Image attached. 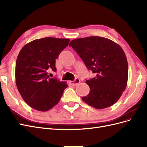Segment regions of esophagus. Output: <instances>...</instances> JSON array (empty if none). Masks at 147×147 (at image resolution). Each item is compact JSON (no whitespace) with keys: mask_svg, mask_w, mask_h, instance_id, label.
Returning <instances> with one entry per match:
<instances>
[{"mask_svg":"<svg viewBox=\"0 0 147 147\" xmlns=\"http://www.w3.org/2000/svg\"><path fill=\"white\" fill-rule=\"evenodd\" d=\"M80 82V79L78 78H76L75 79L74 81H70L69 83L71 84V85L73 86H77L78 84Z\"/></svg>","mask_w":147,"mask_h":147,"instance_id":"esophagus-1","label":"esophagus"}]
</instances>
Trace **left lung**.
<instances>
[{
  "mask_svg": "<svg viewBox=\"0 0 147 147\" xmlns=\"http://www.w3.org/2000/svg\"><path fill=\"white\" fill-rule=\"evenodd\" d=\"M69 45L88 70L96 75L86 81L90 90L82 100L97 109L116 103L125 90L128 78L127 61L122 48L109 38L97 36L74 39Z\"/></svg>",
  "mask_w": 147,
  "mask_h": 147,
  "instance_id": "1",
  "label": "left lung"
}]
</instances>
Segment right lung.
<instances>
[{"label":"right lung","instance_id":"add662e5","mask_svg":"<svg viewBox=\"0 0 147 147\" xmlns=\"http://www.w3.org/2000/svg\"><path fill=\"white\" fill-rule=\"evenodd\" d=\"M70 40L45 37L25 45L18 56L15 80L18 90L26 104L41 112H46L58 104L65 82L50 78L47 71L56 72V60L68 45Z\"/></svg>","mask_w":147,"mask_h":147}]
</instances>
